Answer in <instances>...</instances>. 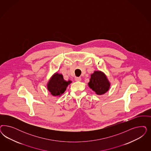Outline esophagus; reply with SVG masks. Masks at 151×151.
Wrapping results in <instances>:
<instances>
[{
	"instance_id": "34e87169",
	"label": "esophagus",
	"mask_w": 151,
	"mask_h": 151,
	"mask_svg": "<svg viewBox=\"0 0 151 151\" xmlns=\"http://www.w3.org/2000/svg\"><path fill=\"white\" fill-rule=\"evenodd\" d=\"M76 81H81V77H76Z\"/></svg>"
}]
</instances>
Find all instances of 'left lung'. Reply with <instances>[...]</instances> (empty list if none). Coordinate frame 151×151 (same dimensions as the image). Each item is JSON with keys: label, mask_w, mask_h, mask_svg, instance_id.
<instances>
[{"label": "left lung", "mask_w": 151, "mask_h": 151, "mask_svg": "<svg viewBox=\"0 0 151 151\" xmlns=\"http://www.w3.org/2000/svg\"><path fill=\"white\" fill-rule=\"evenodd\" d=\"M88 85L96 94L101 95L108 91L110 83L104 73L101 71H95L91 74V78Z\"/></svg>", "instance_id": "1"}]
</instances>
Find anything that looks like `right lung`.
I'll list each match as a JSON object with an SVG mask.
<instances>
[{
	"mask_svg": "<svg viewBox=\"0 0 151 151\" xmlns=\"http://www.w3.org/2000/svg\"><path fill=\"white\" fill-rule=\"evenodd\" d=\"M71 82L70 81H65L62 74L55 73L49 80L47 88L51 94L54 96H59L65 92Z\"/></svg>",
	"mask_w": 151,
	"mask_h": 151,
	"instance_id": "right-lung-1",
	"label": "right lung"
}]
</instances>
